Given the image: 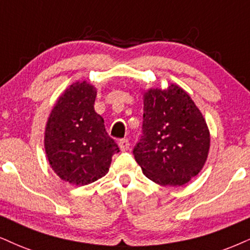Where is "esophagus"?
Returning <instances> with one entry per match:
<instances>
[{
    "mask_svg": "<svg viewBox=\"0 0 250 250\" xmlns=\"http://www.w3.org/2000/svg\"><path fill=\"white\" fill-rule=\"evenodd\" d=\"M118 146L122 152H125V150H128V148H130V143H128L127 139H122L119 140Z\"/></svg>",
    "mask_w": 250,
    "mask_h": 250,
    "instance_id": "1",
    "label": "esophagus"
}]
</instances>
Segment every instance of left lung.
Segmentation results:
<instances>
[{
  "mask_svg": "<svg viewBox=\"0 0 250 250\" xmlns=\"http://www.w3.org/2000/svg\"><path fill=\"white\" fill-rule=\"evenodd\" d=\"M210 149V132L191 97L181 87L144 94L143 135L133 155L150 181L181 187L198 175Z\"/></svg>",
  "mask_w": 250,
  "mask_h": 250,
  "instance_id": "obj_1",
  "label": "left lung"
}]
</instances>
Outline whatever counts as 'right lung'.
<instances>
[{
  "mask_svg": "<svg viewBox=\"0 0 250 250\" xmlns=\"http://www.w3.org/2000/svg\"><path fill=\"white\" fill-rule=\"evenodd\" d=\"M97 91L75 82L57 101L45 128V152L61 180L87 186L109 171L118 145L106 133L104 119L94 109Z\"/></svg>",
  "mask_w": 250,
  "mask_h": 250,
  "instance_id": "add662e5",
  "label": "right lung"
}]
</instances>
